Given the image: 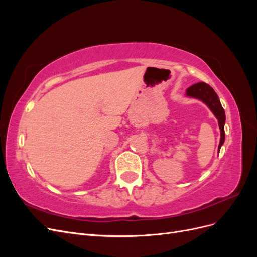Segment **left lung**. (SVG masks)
<instances>
[{
  "label": "left lung",
  "mask_w": 257,
  "mask_h": 257,
  "mask_svg": "<svg viewBox=\"0 0 257 257\" xmlns=\"http://www.w3.org/2000/svg\"><path fill=\"white\" fill-rule=\"evenodd\" d=\"M186 95L191 97H196L203 102L211 109L213 114L216 116L217 121H219V126L221 131V141L219 145V151L225 141V132H224V124H225V112L219 96L215 93V91L210 87L209 84L205 82H198L193 84L186 90Z\"/></svg>",
  "instance_id": "obj_1"
}]
</instances>
